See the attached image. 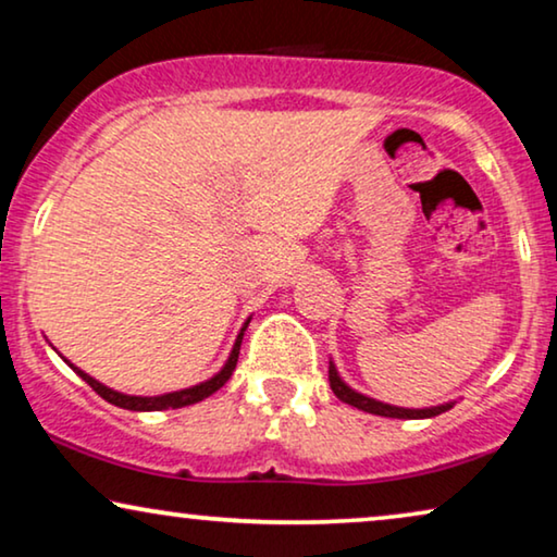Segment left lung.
Listing matches in <instances>:
<instances>
[{"mask_svg":"<svg viewBox=\"0 0 557 557\" xmlns=\"http://www.w3.org/2000/svg\"><path fill=\"white\" fill-rule=\"evenodd\" d=\"M330 385H332V393L337 395L342 403H349V406L364 410V413H375V416H385V418H433L438 413H446V410L454 408V403H446V406H436V408H395V406H387V403H380V400H372L368 395H360L355 393L352 387H347L342 383L337 370H334V364H330Z\"/></svg>","mask_w":557,"mask_h":557,"instance_id":"8db88e82","label":"left lung"}]
</instances>
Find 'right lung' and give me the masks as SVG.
<instances>
[{"label": "right lung", "instance_id": "add662e5", "mask_svg": "<svg viewBox=\"0 0 557 557\" xmlns=\"http://www.w3.org/2000/svg\"><path fill=\"white\" fill-rule=\"evenodd\" d=\"M243 332H246V326H243L238 339H235V347L231 352V360H227V364L223 370L218 372L215 377L208 380V383L202 385H195V387H187V391H180V393H166V395H157V398H139V395H124V393H116L111 391V387H106L98 383V380H94L90 375H86V372L73 368L78 375L86 380V383L94 387V391L101 395L103 400H109L111 406H119V408H126V410H166V408H185V406H193V403H200L208 398V395H212L215 391H220L227 380H231L235 364H238V355H240V342H243Z\"/></svg>", "mask_w": 557, "mask_h": 557}]
</instances>
